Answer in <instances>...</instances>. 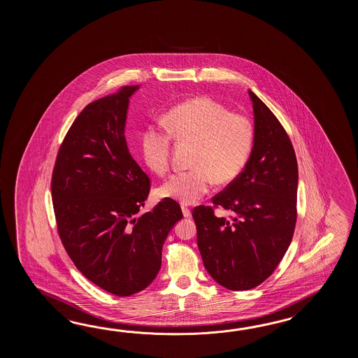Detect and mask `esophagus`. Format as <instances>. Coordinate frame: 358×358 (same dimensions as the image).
Listing matches in <instances>:
<instances>
[{"label": "esophagus", "instance_id": "obj_1", "mask_svg": "<svg viewBox=\"0 0 358 358\" xmlns=\"http://www.w3.org/2000/svg\"><path fill=\"white\" fill-rule=\"evenodd\" d=\"M182 215H184V217H190V216H192V213H190V210L188 207H184V206H182Z\"/></svg>", "mask_w": 358, "mask_h": 358}]
</instances>
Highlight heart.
Instances as JSON below:
<instances>
[{
    "label": "heart",
    "mask_w": 358,
    "mask_h": 358,
    "mask_svg": "<svg viewBox=\"0 0 358 358\" xmlns=\"http://www.w3.org/2000/svg\"><path fill=\"white\" fill-rule=\"evenodd\" d=\"M168 130L148 127L141 138L145 165L165 174L171 160V136L197 145L192 170L171 176L157 189L162 199L193 205L219 184L234 182L247 166L255 145V125L250 116L230 113L210 97L188 99L170 110Z\"/></svg>",
    "instance_id": "1"
}]
</instances>
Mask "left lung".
Wrapping results in <instances>:
<instances>
[{"mask_svg":"<svg viewBox=\"0 0 358 358\" xmlns=\"http://www.w3.org/2000/svg\"><path fill=\"white\" fill-rule=\"evenodd\" d=\"M255 114V145L247 166L213 198L233 213L217 217L210 206L193 210L197 244L213 280L230 290L265 282L289 247L297 220V157L271 110L248 91Z\"/></svg>","mask_w":358,"mask_h":358,"instance_id":"obj_1","label":"left lung"}]
</instances>
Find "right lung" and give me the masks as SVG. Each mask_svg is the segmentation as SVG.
Wrapping results in <instances>:
<instances>
[{
	"mask_svg": "<svg viewBox=\"0 0 358 358\" xmlns=\"http://www.w3.org/2000/svg\"><path fill=\"white\" fill-rule=\"evenodd\" d=\"M138 88L122 87L84 107L61 143L51 180L69 257L90 282L117 297L153 282L165 239L182 217L170 199L137 217L151 188L125 138L130 96Z\"/></svg>",
	"mask_w": 358,
	"mask_h": 358,
	"instance_id": "obj_1",
	"label": "right lung"
}]
</instances>
